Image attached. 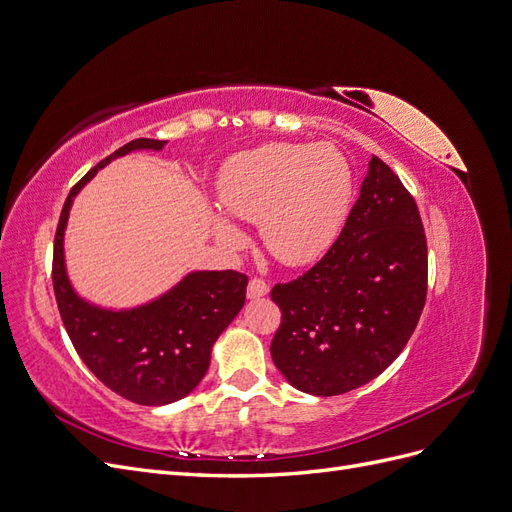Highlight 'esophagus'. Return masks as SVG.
Returning <instances> with one entry per match:
<instances>
[{
  "mask_svg": "<svg viewBox=\"0 0 512 512\" xmlns=\"http://www.w3.org/2000/svg\"><path fill=\"white\" fill-rule=\"evenodd\" d=\"M267 292H269V284L262 280V277H252L250 284H247V297H250V299L265 297Z\"/></svg>",
  "mask_w": 512,
  "mask_h": 512,
  "instance_id": "esophagus-1",
  "label": "esophagus"
}]
</instances>
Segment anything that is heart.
Here are the masks:
<instances>
[{"mask_svg":"<svg viewBox=\"0 0 512 512\" xmlns=\"http://www.w3.org/2000/svg\"><path fill=\"white\" fill-rule=\"evenodd\" d=\"M224 211L260 222L267 250L284 265H307L337 237L352 198V168L333 145L269 143L232 156L218 179ZM215 237L241 247L243 232L226 218L213 220Z\"/></svg>","mask_w":512,"mask_h":512,"instance_id":"heart-1","label":"heart"}]
</instances>
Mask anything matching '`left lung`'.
Wrapping results in <instances>:
<instances>
[{"label": "left lung", "instance_id": "8db88e82", "mask_svg": "<svg viewBox=\"0 0 512 512\" xmlns=\"http://www.w3.org/2000/svg\"><path fill=\"white\" fill-rule=\"evenodd\" d=\"M427 297V239L404 183L371 158L337 241L297 280L275 284L271 342L294 389L342 395L374 380L408 344Z\"/></svg>", "mask_w": 512, "mask_h": 512}]
</instances>
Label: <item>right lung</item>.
Returning <instances> with one entry per match:
<instances>
[{
  "label": "right lung",
  "mask_w": 512,
  "mask_h": 512,
  "mask_svg": "<svg viewBox=\"0 0 512 512\" xmlns=\"http://www.w3.org/2000/svg\"><path fill=\"white\" fill-rule=\"evenodd\" d=\"M166 141L136 138L98 162L70 190L53 245V290L74 350L104 386L141 406H164L205 378L215 339L245 303L247 275L194 271L160 299L134 309H102L74 292L64 262V230L74 196L108 162Z\"/></svg>",
  "instance_id": "add662e5"
}]
</instances>
